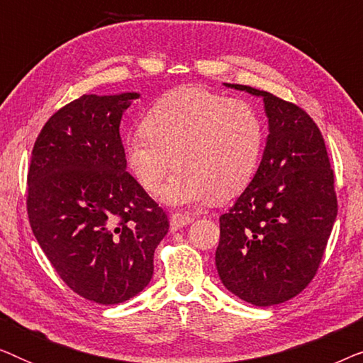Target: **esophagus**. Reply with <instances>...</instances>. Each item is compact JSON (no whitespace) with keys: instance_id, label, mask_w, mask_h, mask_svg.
<instances>
[{"instance_id":"esophagus-1","label":"esophagus","mask_w":363,"mask_h":363,"mask_svg":"<svg viewBox=\"0 0 363 363\" xmlns=\"http://www.w3.org/2000/svg\"><path fill=\"white\" fill-rule=\"evenodd\" d=\"M193 220H195V218L188 215V213H173L170 218V226L172 230H180V228L193 223Z\"/></svg>"}]
</instances>
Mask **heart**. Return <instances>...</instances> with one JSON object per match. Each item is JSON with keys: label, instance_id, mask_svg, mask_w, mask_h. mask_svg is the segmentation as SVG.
I'll return each mask as SVG.
<instances>
[{"label": "heart", "instance_id": "heart-1", "mask_svg": "<svg viewBox=\"0 0 363 363\" xmlns=\"http://www.w3.org/2000/svg\"><path fill=\"white\" fill-rule=\"evenodd\" d=\"M143 128L125 137L128 167L143 190L155 191L175 163L177 172L160 190L162 200L175 206L240 195L264 147V125L250 102L200 87L158 99Z\"/></svg>", "mask_w": 363, "mask_h": 363}]
</instances>
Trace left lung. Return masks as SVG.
Segmentation results:
<instances>
[{
  "instance_id": "obj_1",
  "label": "left lung",
  "mask_w": 363,
  "mask_h": 363,
  "mask_svg": "<svg viewBox=\"0 0 363 363\" xmlns=\"http://www.w3.org/2000/svg\"><path fill=\"white\" fill-rule=\"evenodd\" d=\"M225 86L262 97L269 135L255 178L220 216L216 269L240 299L281 304L319 269L337 216L334 170L306 111L259 89Z\"/></svg>"
}]
</instances>
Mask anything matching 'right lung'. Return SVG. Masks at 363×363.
<instances>
[{
    "label": "right lung",
    "mask_w": 363,
    "mask_h": 363,
    "mask_svg": "<svg viewBox=\"0 0 363 363\" xmlns=\"http://www.w3.org/2000/svg\"><path fill=\"white\" fill-rule=\"evenodd\" d=\"M138 92L89 94L44 123L28 172V216L61 279L111 306L145 289L167 213L127 172L123 112Z\"/></svg>",
    "instance_id": "right-lung-1"
}]
</instances>
